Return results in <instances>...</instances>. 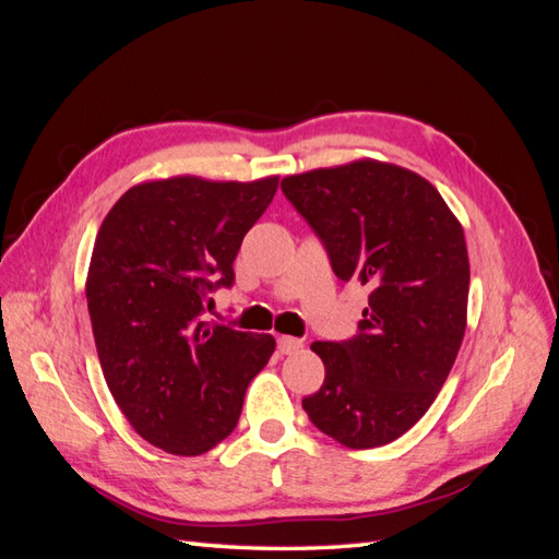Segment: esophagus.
<instances>
[{
    "label": "esophagus",
    "instance_id": "esophagus-1",
    "mask_svg": "<svg viewBox=\"0 0 559 559\" xmlns=\"http://www.w3.org/2000/svg\"><path fill=\"white\" fill-rule=\"evenodd\" d=\"M302 348V341L300 338H293V336H278V350L283 355H293Z\"/></svg>",
    "mask_w": 559,
    "mask_h": 559
}]
</instances>
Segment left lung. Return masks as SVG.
Segmentation results:
<instances>
[{
	"label": "left lung",
	"mask_w": 559,
	"mask_h": 559,
	"mask_svg": "<svg viewBox=\"0 0 559 559\" xmlns=\"http://www.w3.org/2000/svg\"><path fill=\"white\" fill-rule=\"evenodd\" d=\"M281 189L336 276L370 288L358 334L312 343L326 377L302 408L350 449L394 442L432 406L466 331L461 223L430 182L389 163L290 175Z\"/></svg>",
	"instance_id": "1"
}]
</instances>
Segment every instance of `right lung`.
<instances>
[{"mask_svg":"<svg viewBox=\"0 0 559 559\" xmlns=\"http://www.w3.org/2000/svg\"><path fill=\"white\" fill-rule=\"evenodd\" d=\"M276 187L278 177L144 182L98 230L86 300L105 382L129 425L170 454L223 442L276 348L269 334L204 322L209 293L233 286V261Z\"/></svg>","mask_w":559,"mask_h":559,"instance_id":"right-lung-1","label":"right lung"}]
</instances>
